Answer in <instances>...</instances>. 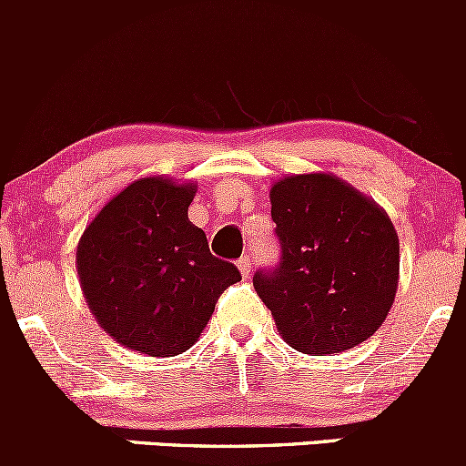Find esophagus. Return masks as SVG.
<instances>
[{"label":"esophagus","instance_id":"1","mask_svg":"<svg viewBox=\"0 0 466 466\" xmlns=\"http://www.w3.org/2000/svg\"><path fill=\"white\" fill-rule=\"evenodd\" d=\"M238 269H239V274L244 276V279H248V276H251V271H253V260L248 256H242L238 260Z\"/></svg>","mask_w":466,"mask_h":466}]
</instances>
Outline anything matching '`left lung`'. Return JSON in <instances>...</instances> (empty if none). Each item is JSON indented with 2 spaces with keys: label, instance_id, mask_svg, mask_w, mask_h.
I'll return each instance as SVG.
<instances>
[{
  "label": "left lung",
  "instance_id": "1",
  "mask_svg": "<svg viewBox=\"0 0 466 466\" xmlns=\"http://www.w3.org/2000/svg\"><path fill=\"white\" fill-rule=\"evenodd\" d=\"M269 201L283 258L253 288L280 338L310 356L370 339L399 289V235L385 208L330 172L279 178Z\"/></svg>",
  "mask_w": 466,
  "mask_h": 466
}]
</instances>
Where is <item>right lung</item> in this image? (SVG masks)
<instances>
[{
    "label": "right lung",
    "mask_w": 466,
    "mask_h": 466,
    "mask_svg": "<svg viewBox=\"0 0 466 466\" xmlns=\"http://www.w3.org/2000/svg\"><path fill=\"white\" fill-rule=\"evenodd\" d=\"M197 183L142 177L110 197L76 244L87 308L117 344L151 358L187 351L238 267L187 219Z\"/></svg>",
    "instance_id": "right-lung-1"
}]
</instances>
